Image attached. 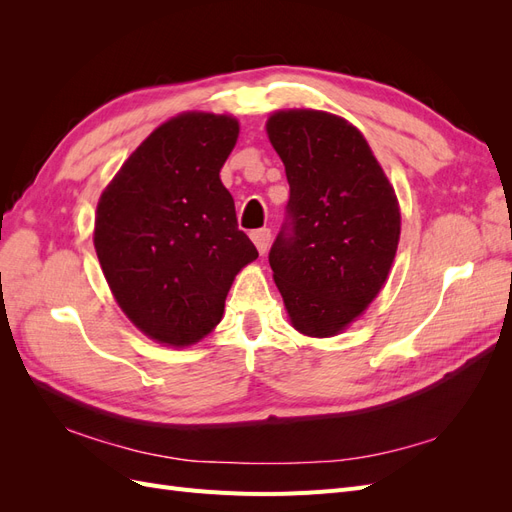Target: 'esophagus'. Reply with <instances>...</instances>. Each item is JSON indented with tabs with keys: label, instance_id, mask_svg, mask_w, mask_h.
Segmentation results:
<instances>
[{
	"label": "esophagus",
	"instance_id": "34e87169",
	"mask_svg": "<svg viewBox=\"0 0 512 512\" xmlns=\"http://www.w3.org/2000/svg\"><path fill=\"white\" fill-rule=\"evenodd\" d=\"M250 237H252L254 245L258 247V252H260V254H265V252H267V247H269V243H271V230H269V228H260V230H254Z\"/></svg>",
	"mask_w": 512,
	"mask_h": 512
}]
</instances>
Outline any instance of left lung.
Returning <instances> with one entry per match:
<instances>
[{"instance_id":"8db88e82","label":"left lung","mask_w":512,"mask_h":512,"mask_svg":"<svg viewBox=\"0 0 512 512\" xmlns=\"http://www.w3.org/2000/svg\"><path fill=\"white\" fill-rule=\"evenodd\" d=\"M286 166V222L269 252L292 327L309 337L344 331L389 277L401 215L393 185L346 119L292 108L267 121Z\"/></svg>"}]
</instances>
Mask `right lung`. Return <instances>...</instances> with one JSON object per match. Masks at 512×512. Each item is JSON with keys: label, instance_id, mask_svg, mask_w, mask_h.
<instances>
[{"label": "right lung", "instance_id": "right-lung-1", "mask_svg": "<svg viewBox=\"0 0 512 512\" xmlns=\"http://www.w3.org/2000/svg\"><path fill=\"white\" fill-rule=\"evenodd\" d=\"M228 115L183 113L153 130L106 185L94 245L119 307L151 339L190 346L222 320L235 275L258 258L220 170Z\"/></svg>", "mask_w": 512, "mask_h": 512}]
</instances>
